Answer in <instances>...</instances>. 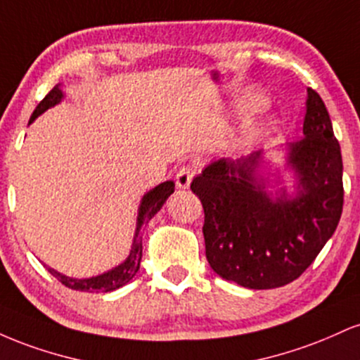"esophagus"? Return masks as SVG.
Masks as SVG:
<instances>
[{
    "label": "esophagus",
    "mask_w": 360,
    "mask_h": 360,
    "mask_svg": "<svg viewBox=\"0 0 360 360\" xmlns=\"http://www.w3.org/2000/svg\"><path fill=\"white\" fill-rule=\"evenodd\" d=\"M194 176V169L193 167H181L176 174V186L179 189H188L189 184H191Z\"/></svg>",
    "instance_id": "1"
}]
</instances>
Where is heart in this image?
Here are the masks:
<instances>
[{
  "instance_id": "1",
  "label": "heart",
  "mask_w": 360,
  "mask_h": 360,
  "mask_svg": "<svg viewBox=\"0 0 360 360\" xmlns=\"http://www.w3.org/2000/svg\"><path fill=\"white\" fill-rule=\"evenodd\" d=\"M252 105H255V106H260V105H262V100H255V101H252Z\"/></svg>"
}]
</instances>
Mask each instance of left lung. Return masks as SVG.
<instances>
[{"label": "left lung", "mask_w": 360, "mask_h": 360, "mask_svg": "<svg viewBox=\"0 0 360 360\" xmlns=\"http://www.w3.org/2000/svg\"><path fill=\"white\" fill-rule=\"evenodd\" d=\"M304 137L288 143V193L274 172L267 191L264 152L218 159L194 177L205 210L206 259L218 276L250 289L281 288L298 279L335 232L344 206L342 154L320 94L308 88Z\"/></svg>", "instance_id": "1"}]
</instances>
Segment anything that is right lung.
<instances>
[{"instance_id": "obj_1", "label": "right lung", "mask_w": 360, "mask_h": 360, "mask_svg": "<svg viewBox=\"0 0 360 360\" xmlns=\"http://www.w3.org/2000/svg\"><path fill=\"white\" fill-rule=\"evenodd\" d=\"M62 100H64V91H62L60 84H56L51 91H49L47 96L39 103V106H37L34 113H32L30 123L34 122L37 117H40L44 111L52 108V106L59 105ZM172 193H174V183H172V181H166V183H160L159 186H155V188H152L150 191L143 194L142 201H140V206H139L137 229H135L134 243H131V249H130V254H128V257L123 260L120 266L103 272L100 276H93V278H86V279L69 278V276L60 274L59 271L52 269V267H47L49 272H51L53 278L59 279L64 286L76 289V291L110 292V291H115V289L125 286L127 283H130V281L135 278V274H137L140 269V260H142V238H140V229L154 218V214L162 208L164 203L167 201V198L171 196Z\"/></svg>"}]
</instances>
